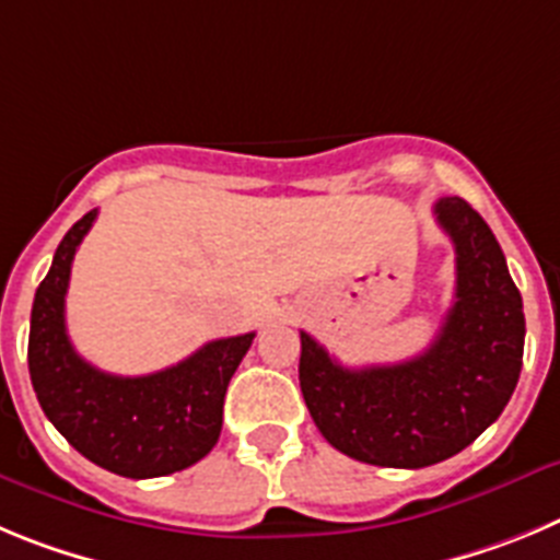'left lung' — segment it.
<instances>
[{
  "label": "left lung",
  "mask_w": 560,
  "mask_h": 560,
  "mask_svg": "<svg viewBox=\"0 0 560 560\" xmlns=\"http://www.w3.org/2000/svg\"><path fill=\"white\" fill-rule=\"evenodd\" d=\"M435 220L455 245V304L432 346L396 365L342 368L301 331L299 380L320 435L371 466L424 468L457 455L511 401L525 351L522 295L486 220L441 198Z\"/></svg>",
  "instance_id": "8db88e82"
}]
</instances>
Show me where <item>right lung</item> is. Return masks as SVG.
<instances>
[{
	"label": "right lung",
	"mask_w": 560,
	"mask_h": 560,
	"mask_svg": "<svg viewBox=\"0 0 560 560\" xmlns=\"http://www.w3.org/2000/svg\"><path fill=\"white\" fill-rule=\"evenodd\" d=\"M97 209L60 240L30 315L27 365L44 416L83 457L119 477L148 480L209 455L223 430V401L254 331L206 342L178 365L148 376L105 374L67 335V290L78 245Z\"/></svg>",
	"instance_id": "1"
}]
</instances>
